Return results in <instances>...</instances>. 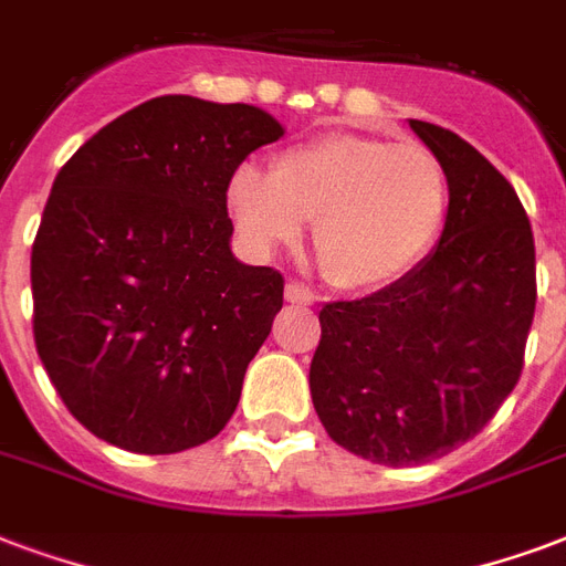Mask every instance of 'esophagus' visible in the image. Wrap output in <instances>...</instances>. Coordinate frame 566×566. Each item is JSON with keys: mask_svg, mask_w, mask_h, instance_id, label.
<instances>
[{"mask_svg": "<svg viewBox=\"0 0 566 566\" xmlns=\"http://www.w3.org/2000/svg\"><path fill=\"white\" fill-rule=\"evenodd\" d=\"M286 301L289 304H301V307H310L313 304V292L310 289H304L301 283H295V280H289L286 283Z\"/></svg>", "mask_w": 566, "mask_h": 566, "instance_id": "obj_1", "label": "esophagus"}]
</instances>
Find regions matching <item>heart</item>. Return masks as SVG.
I'll return each instance as SVG.
<instances>
[{
    "label": "heart",
    "instance_id": "b5f03b06",
    "mask_svg": "<svg viewBox=\"0 0 566 566\" xmlns=\"http://www.w3.org/2000/svg\"><path fill=\"white\" fill-rule=\"evenodd\" d=\"M229 211L250 248L268 256L313 220V250L331 286L369 295L429 256L448 223V172L418 143L328 134L280 151L271 176L241 167Z\"/></svg>",
    "mask_w": 566,
    "mask_h": 566
}]
</instances>
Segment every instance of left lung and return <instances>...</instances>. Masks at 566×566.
<instances>
[{
  "mask_svg": "<svg viewBox=\"0 0 566 566\" xmlns=\"http://www.w3.org/2000/svg\"><path fill=\"white\" fill-rule=\"evenodd\" d=\"M411 130L448 172L450 211L409 277L318 313L310 394L339 448L423 465L486 427L516 388L537 280L516 190L478 148L429 122Z\"/></svg>",
  "mask_w": 566,
  "mask_h": 566,
  "instance_id": "left-lung-1",
  "label": "left lung"
}]
</instances>
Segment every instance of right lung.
Listing matches in <instances>:
<instances>
[{"mask_svg": "<svg viewBox=\"0 0 566 566\" xmlns=\"http://www.w3.org/2000/svg\"><path fill=\"white\" fill-rule=\"evenodd\" d=\"M286 127L250 104L151 97L59 169L32 244L38 358L88 432L130 453L214 439L283 307L235 259L229 181Z\"/></svg>", "mask_w": 566, "mask_h": 566, "instance_id": "1", "label": "right lung"}]
</instances>
